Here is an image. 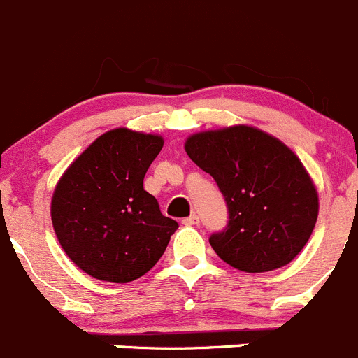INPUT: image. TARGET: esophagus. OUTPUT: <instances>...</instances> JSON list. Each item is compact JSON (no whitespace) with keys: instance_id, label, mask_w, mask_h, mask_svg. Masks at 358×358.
Returning <instances> with one entry per match:
<instances>
[{"instance_id":"1","label":"esophagus","mask_w":358,"mask_h":358,"mask_svg":"<svg viewBox=\"0 0 358 358\" xmlns=\"http://www.w3.org/2000/svg\"><path fill=\"white\" fill-rule=\"evenodd\" d=\"M182 223L183 225H197V223H199V216L190 215V216H187V218H183Z\"/></svg>"}]
</instances>
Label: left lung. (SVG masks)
Returning <instances> with one entry per match:
<instances>
[{
  "label": "left lung",
  "instance_id": "obj_1",
  "mask_svg": "<svg viewBox=\"0 0 358 358\" xmlns=\"http://www.w3.org/2000/svg\"><path fill=\"white\" fill-rule=\"evenodd\" d=\"M185 150L215 178L229 209L225 229L209 237L216 255L251 273L292 262L319 215L317 190L296 154L251 126L197 133Z\"/></svg>",
  "mask_w": 358,
  "mask_h": 358
}]
</instances>
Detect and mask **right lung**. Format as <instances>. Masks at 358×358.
Returning a JSON list of instances; mask_svg holds the SVG:
<instances>
[{"label": "right lung", "instance_id": "1", "mask_svg": "<svg viewBox=\"0 0 358 358\" xmlns=\"http://www.w3.org/2000/svg\"><path fill=\"white\" fill-rule=\"evenodd\" d=\"M162 143L157 135L112 129L60 178L52 199L53 229L66 255L88 275L115 284L138 279L178 229L143 190Z\"/></svg>", "mask_w": 358, "mask_h": 358}]
</instances>
